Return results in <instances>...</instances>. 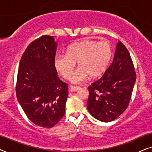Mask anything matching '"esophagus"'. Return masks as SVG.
<instances>
[{"instance_id": "34e87169", "label": "esophagus", "mask_w": 152, "mask_h": 152, "mask_svg": "<svg viewBox=\"0 0 152 152\" xmlns=\"http://www.w3.org/2000/svg\"><path fill=\"white\" fill-rule=\"evenodd\" d=\"M80 89V87L79 86H70L69 90L71 92H74V91H78Z\"/></svg>"}]
</instances>
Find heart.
<instances>
[{
  "label": "heart",
  "mask_w": 152,
  "mask_h": 152,
  "mask_svg": "<svg viewBox=\"0 0 152 152\" xmlns=\"http://www.w3.org/2000/svg\"><path fill=\"white\" fill-rule=\"evenodd\" d=\"M112 55L113 48L108 41L86 39L70 45L65 55L57 54L54 58V66L65 79H69L77 62L79 67L72 76V80L79 83L88 75L95 78L103 74Z\"/></svg>",
  "instance_id": "1"
}]
</instances>
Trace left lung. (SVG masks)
<instances>
[{"label": "left lung", "mask_w": 152, "mask_h": 152, "mask_svg": "<svg viewBox=\"0 0 152 152\" xmlns=\"http://www.w3.org/2000/svg\"><path fill=\"white\" fill-rule=\"evenodd\" d=\"M135 80L130 53L119 41L112 64L100 79L88 87L89 113L101 122L115 120L128 107Z\"/></svg>", "instance_id": "8db88e82"}]
</instances>
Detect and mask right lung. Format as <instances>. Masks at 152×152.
Here are the masks:
<instances>
[{
    "instance_id": "right-lung-1",
    "label": "right lung",
    "mask_w": 152,
    "mask_h": 152,
    "mask_svg": "<svg viewBox=\"0 0 152 152\" xmlns=\"http://www.w3.org/2000/svg\"><path fill=\"white\" fill-rule=\"evenodd\" d=\"M56 48L53 36L37 38L26 48L18 69V102L28 118L44 128L62 118L68 96V84L60 79L54 66Z\"/></svg>"
}]
</instances>
